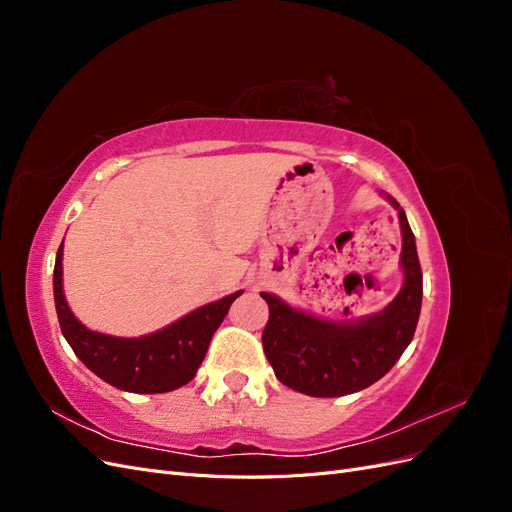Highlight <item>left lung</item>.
I'll list each match as a JSON object with an SVG mask.
<instances>
[{"label":"left lung","instance_id":"left-lung-1","mask_svg":"<svg viewBox=\"0 0 512 512\" xmlns=\"http://www.w3.org/2000/svg\"><path fill=\"white\" fill-rule=\"evenodd\" d=\"M399 211L404 286L382 312L356 322L322 320L292 309L275 294L260 292L269 305L262 348L277 380L312 397H342L367 389L389 371L412 342L423 301V271L412 228Z\"/></svg>","mask_w":512,"mask_h":512}]
</instances>
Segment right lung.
<instances>
[{
  "mask_svg": "<svg viewBox=\"0 0 512 512\" xmlns=\"http://www.w3.org/2000/svg\"><path fill=\"white\" fill-rule=\"evenodd\" d=\"M59 245L53 271V294L61 333L74 354L98 378L128 393H168L188 384L203 363L213 333L218 331L241 290L194 309L188 316L168 324L162 331L143 337H113L89 331L74 318L61 286Z\"/></svg>",
  "mask_w": 512,
  "mask_h": 512,
  "instance_id": "1",
  "label": "right lung"
}]
</instances>
